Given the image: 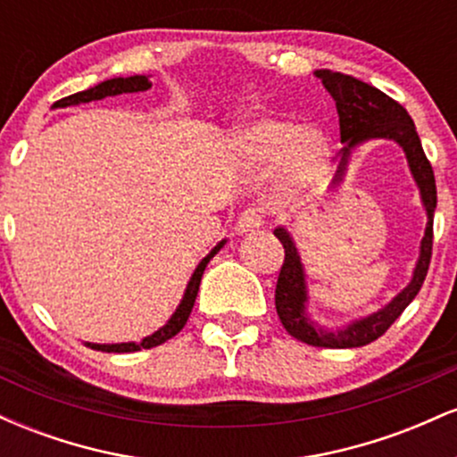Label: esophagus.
Wrapping results in <instances>:
<instances>
[{
	"label": "esophagus",
	"instance_id": "34e87169",
	"mask_svg": "<svg viewBox=\"0 0 457 457\" xmlns=\"http://www.w3.org/2000/svg\"><path fill=\"white\" fill-rule=\"evenodd\" d=\"M262 223H264V212L260 211V208H246V211L240 212L238 217V232H255V229L262 228Z\"/></svg>",
	"mask_w": 457,
	"mask_h": 457
}]
</instances>
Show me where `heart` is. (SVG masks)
Listing matches in <instances>:
<instances>
[{
	"instance_id": "obj_1",
	"label": "heart",
	"mask_w": 457,
	"mask_h": 457,
	"mask_svg": "<svg viewBox=\"0 0 457 457\" xmlns=\"http://www.w3.org/2000/svg\"><path fill=\"white\" fill-rule=\"evenodd\" d=\"M238 148L255 162H272L283 156L287 170L303 178L316 174L328 154L327 139L316 130H295L292 124L279 120H262L243 130Z\"/></svg>"
}]
</instances>
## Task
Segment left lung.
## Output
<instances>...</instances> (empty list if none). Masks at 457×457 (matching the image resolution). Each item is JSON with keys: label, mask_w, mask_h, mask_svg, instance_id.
I'll use <instances>...</instances> for the list:
<instances>
[{"label": "left lung", "mask_w": 457, "mask_h": 457, "mask_svg": "<svg viewBox=\"0 0 457 457\" xmlns=\"http://www.w3.org/2000/svg\"><path fill=\"white\" fill-rule=\"evenodd\" d=\"M316 75L322 79L324 87L335 98V107L339 113V137L344 141V159L337 170V178L345 170V156L348 150L359 141L370 137H386L397 141L406 152L411 171L421 188L423 204L428 211V228L426 236L421 240V255H419L417 269L411 286L403 287L385 309H380L374 316L359 320L350 324L348 328L339 333H328V330L316 328L305 316V277H303L301 260L296 255V246L292 245L290 236L286 229H275V236L283 245V264L277 277L275 287V307L283 328L307 345H318V348H361L389 330V327L402 316V312L412 303L417 292L421 290L426 281L429 260H432V245H434V211H436V180H434V170L429 165L426 152H423L421 139H419L414 122L406 109L400 103L393 101L378 87L370 83L359 81V79L342 75V72L316 71Z\"/></svg>", "instance_id": "obj_1"}]
</instances>
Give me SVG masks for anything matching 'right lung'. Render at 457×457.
I'll return each instance as SVG.
<instances>
[{
	"mask_svg": "<svg viewBox=\"0 0 457 457\" xmlns=\"http://www.w3.org/2000/svg\"><path fill=\"white\" fill-rule=\"evenodd\" d=\"M152 87V81L145 75H135V77H118V79H109V81H103L98 83V86L90 87V90L86 92H77V94H71V96L66 98H60V101L55 103V107H68V104H79V103H90V101H101L104 96H115V94H127V92H144ZM223 243H219L211 253L206 255L202 262H199V266L193 272L191 281H188L187 286V292H185V298H182V303L178 305L176 313L170 318V322L165 324V327L156 330L154 335H150V337H145L144 342L139 344H112V345H101V344H87L90 348L94 350H103V353H137V350H148V348H154V345H161L165 344L167 339H171L174 335H178L182 330V327L187 324L188 316H191V309L195 305V296L199 292V281H202V275H204V269H206V264L211 262V258L214 253H217L219 249H221Z\"/></svg>",
	"mask_w": 457,
	"mask_h": 457,
	"instance_id": "add662e5",
	"label": "right lung"
}]
</instances>
